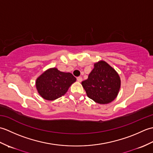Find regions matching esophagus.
<instances>
[{
	"label": "esophagus",
	"instance_id": "34e87169",
	"mask_svg": "<svg viewBox=\"0 0 153 153\" xmlns=\"http://www.w3.org/2000/svg\"><path fill=\"white\" fill-rule=\"evenodd\" d=\"M82 79H82V77H80V76L77 77V80L79 82H82Z\"/></svg>",
	"mask_w": 153,
	"mask_h": 153
}]
</instances>
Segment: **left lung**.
I'll use <instances>...</instances> for the list:
<instances>
[{"label":"left lung","instance_id":"1","mask_svg":"<svg viewBox=\"0 0 153 153\" xmlns=\"http://www.w3.org/2000/svg\"><path fill=\"white\" fill-rule=\"evenodd\" d=\"M87 97L95 102L105 105L118 95L121 79L118 72L104 60L94 64L87 79L82 82Z\"/></svg>","mask_w":153,"mask_h":153}]
</instances>
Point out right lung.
<instances>
[{
    "mask_svg": "<svg viewBox=\"0 0 153 153\" xmlns=\"http://www.w3.org/2000/svg\"><path fill=\"white\" fill-rule=\"evenodd\" d=\"M76 82V78L71 73L60 71L56 68H51L37 77L35 86L42 98L54 100L64 95Z\"/></svg>",
    "mask_w": 153,
    "mask_h": 153,
    "instance_id": "add662e5",
    "label": "right lung"
}]
</instances>
